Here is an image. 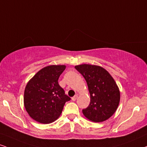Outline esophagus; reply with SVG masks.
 I'll return each mask as SVG.
<instances>
[{
    "mask_svg": "<svg viewBox=\"0 0 147 147\" xmlns=\"http://www.w3.org/2000/svg\"><path fill=\"white\" fill-rule=\"evenodd\" d=\"M77 97H78V95H77V94H76L75 96H74L73 97H72V100H73V101H75V100H77Z\"/></svg>",
    "mask_w": 147,
    "mask_h": 147,
    "instance_id": "34e87169",
    "label": "esophagus"
}]
</instances>
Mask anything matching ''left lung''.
<instances>
[{"label": "left lung", "mask_w": 147, "mask_h": 147, "mask_svg": "<svg viewBox=\"0 0 147 147\" xmlns=\"http://www.w3.org/2000/svg\"><path fill=\"white\" fill-rule=\"evenodd\" d=\"M75 68L86 79L90 95V103L83 109V114L95 123L107 120L116 112L120 102L121 94L116 81L101 66L84 63Z\"/></svg>", "instance_id": "left-lung-1"}]
</instances>
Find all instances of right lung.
<instances>
[{
  "instance_id": "add662e5",
  "label": "right lung",
  "mask_w": 147,
  "mask_h": 147,
  "mask_svg": "<svg viewBox=\"0 0 147 147\" xmlns=\"http://www.w3.org/2000/svg\"><path fill=\"white\" fill-rule=\"evenodd\" d=\"M65 65H51L39 70L26 84L24 93L26 111L35 121L49 124L55 121L70 98L58 84Z\"/></svg>"
}]
</instances>
